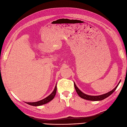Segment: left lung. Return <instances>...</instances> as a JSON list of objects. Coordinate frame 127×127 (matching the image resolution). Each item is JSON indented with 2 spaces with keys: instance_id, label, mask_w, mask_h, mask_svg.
Segmentation results:
<instances>
[{
  "instance_id": "left-lung-1",
  "label": "left lung",
  "mask_w": 127,
  "mask_h": 127,
  "mask_svg": "<svg viewBox=\"0 0 127 127\" xmlns=\"http://www.w3.org/2000/svg\"><path fill=\"white\" fill-rule=\"evenodd\" d=\"M120 83V81H119V83L117 84V85L115 87V88H114L113 90L112 91L108 92L106 94H102L101 95H99V96H91V95H88L87 94H85V93H83L77 87V86L76 85V84L75 83H74V87L75 88V90L77 93V94L78 95V96L83 98L84 99H86L88 100H91V101H99V100H102L103 99H105V98H107L108 96H109L110 95H111L112 93H113L116 90V88H117V87L118 86L119 83Z\"/></svg>"
}]
</instances>
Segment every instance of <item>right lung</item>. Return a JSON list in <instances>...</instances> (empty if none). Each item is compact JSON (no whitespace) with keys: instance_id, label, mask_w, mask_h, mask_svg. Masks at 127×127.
<instances>
[{"instance_id":"right-lung-1","label":"right lung","mask_w":127,"mask_h":127,"mask_svg":"<svg viewBox=\"0 0 127 127\" xmlns=\"http://www.w3.org/2000/svg\"><path fill=\"white\" fill-rule=\"evenodd\" d=\"M56 89H57V87H56V85H55V88L54 89V91L48 97H46V98H44V99H42L40 101H36V102H26V103H27V104H28V105L33 106H41V105H42L47 104V103L50 102V101H51L54 98V97L55 96V94H56Z\"/></svg>"}]
</instances>
